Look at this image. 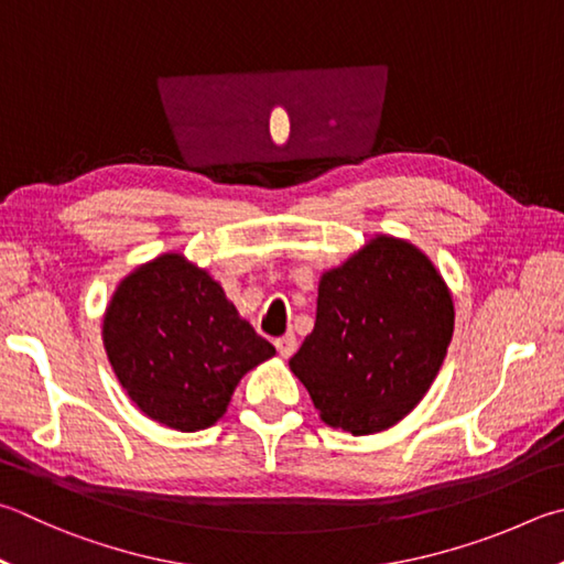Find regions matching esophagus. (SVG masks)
<instances>
[{
    "instance_id": "obj_1",
    "label": "esophagus",
    "mask_w": 564,
    "mask_h": 564,
    "mask_svg": "<svg viewBox=\"0 0 564 564\" xmlns=\"http://www.w3.org/2000/svg\"><path fill=\"white\" fill-rule=\"evenodd\" d=\"M295 347H299V340H295L293 333H285L281 337H275V350L281 352V357H291L295 352Z\"/></svg>"
}]
</instances>
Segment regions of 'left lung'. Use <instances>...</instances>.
<instances>
[{
  "label": "left lung",
  "instance_id": "obj_1",
  "mask_svg": "<svg viewBox=\"0 0 564 564\" xmlns=\"http://www.w3.org/2000/svg\"><path fill=\"white\" fill-rule=\"evenodd\" d=\"M454 335V301L416 247L377 237L317 285L313 333L291 357L321 419L384 432L422 402Z\"/></svg>",
  "mask_w": 564,
  "mask_h": 564
}]
</instances>
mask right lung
Segmentation results:
<instances>
[{
  "label": "right lung",
  "mask_w": 564,
  "mask_h": 564,
  "mask_svg": "<svg viewBox=\"0 0 564 564\" xmlns=\"http://www.w3.org/2000/svg\"><path fill=\"white\" fill-rule=\"evenodd\" d=\"M104 345L140 412L177 432L221 419L241 377L275 355L221 285L180 253L122 279L106 311Z\"/></svg>",
  "instance_id": "1"
}]
</instances>
